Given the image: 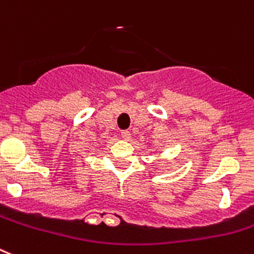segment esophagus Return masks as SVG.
<instances>
[{"instance_id": "obj_1", "label": "esophagus", "mask_w": 254, "mask_h": 254, "mask_svg": "<svg viewBox=\"0 0 254 254\" xmlns=\"http://www.w3.org/2000/svg\"><path fill=\"white\" fill-rule=\"evenodd\" d=\"M121 137H123V139L129 140V139H130V137H131V133L129 130H123V131H121Z\"/></svg>"}]
</instances>
